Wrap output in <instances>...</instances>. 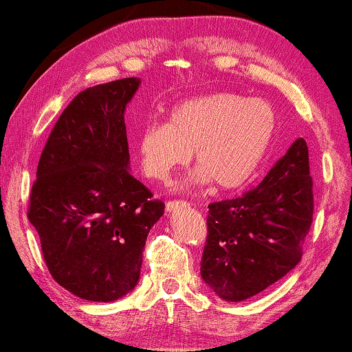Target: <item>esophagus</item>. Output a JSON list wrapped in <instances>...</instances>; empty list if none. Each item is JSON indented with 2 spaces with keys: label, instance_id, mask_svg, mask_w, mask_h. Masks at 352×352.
<instances>
[{
  "label": "esophagus",
  "instance_id": "34e87169",
  "mask_svg": "<svg viewBox=\"0 0 352 352\" xmlns=\"http://www.w3.org/2000/svg\"><path fill=\"white\" fill-rule=\"evenodd\" d=\"M184 201H168L167 204H166V211L167 212H173V211H177V209H180L182 206H184Z\"/></svg>",
  "mask_w": 352,
  "mask_h": 352
}]
</instances>
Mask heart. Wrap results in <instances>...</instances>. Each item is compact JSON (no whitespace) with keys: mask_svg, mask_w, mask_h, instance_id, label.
<instances>
[{"mask_svg":"<svg viewBox=\"0 0 352 352\" xmlns=\"http://www.w3.org/2000/svg\"><path fill=\"white\" fill-rule=\"evenodd\" d=\"M276 130L273 107L261 99L212 92L175 105L167 123H151L138 140L141 170L148 179L168 182L193 151L197 170L184 186L212 182L237 190L265 159Z\"/></svg>","mask_w":352,"mask_h":352,"instance_id":"1","label":"heart"}]
</instances>
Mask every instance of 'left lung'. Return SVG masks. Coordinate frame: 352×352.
Masks as SVG:
<instances>
[{"mask_svg":"<svg viewBox=\"0 0 352 352\" xmlns=\"http://www.w3.org/2000/svg\"><path fill=\"white\" fill-rule=\"evenodd\" d=\"M312 186L299 138L256 188L209 204L201 278L221 299H250L296 268L312 226Z\"/></svg>","mask_w":352,"mask_h":352,"instance_id":"8db88e82","label":"left lung"}]
</instances>
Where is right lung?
Masks as SVG:
<instances>
[{"mask_svg":"<svg viewBox=\"0 0 352 352\" xmlns=\"http://www.w3.org/2000/svg\"><path fill=\"white\" fill-rule=\"evenodd\" d=\"M140 78L89 87L58 118L40 155L29 221L53 279L84 300L122 299L166 204L130 173L124 112Z\"/></svg>","mask_w":352,"mask_h":352,"instance_id":"1","label":"right lung"}]
</instances>
